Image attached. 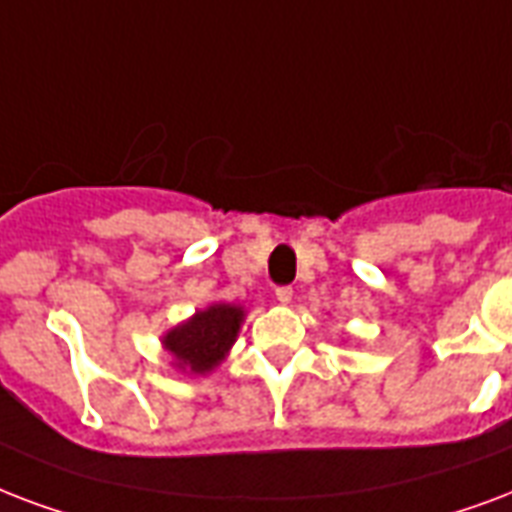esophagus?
I'll list each match as a JSON object with an SVG mask.
<instances>
[{
	"mask_svg": "<svg viewBox=\"0 0 512 512\" xmlns=\"http://www.w3.org/2000/svg\"><path fill=\"white\" fill-rule=\"evenodd\" d=\"M276 300H279L282 306L292 303V287H276Z\"/></svg>",
	"mask_w": 512,
	"mask_h": 512,
	"instance_id": "34e87169",
	"label": "esophagus"
}]
</instances>
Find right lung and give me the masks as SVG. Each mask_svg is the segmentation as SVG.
I'll return each instance as SVG.
<instances>
[{
  "instance_id": "add662e5",
  "label": "right lung",
  "mask_w": 512,
  "mask_h": 512,
  "mask_svg": "<svg viewBox=\"0 0 512 512\" xmlns=\"http://www.w3.org/2000/svg\"><path fill=\"white\" fill-rule=\"evenodd\" d=\"M244 322V308L233 303H212L195 311L182 325L163 335V349L174 357L179 370L209 373L228 357Z\"/></svg>"
}]
</instances>
